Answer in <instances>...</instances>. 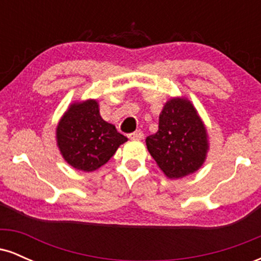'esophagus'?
Returning <instances> with one entry per match:
<instances>
[{"label":"esophagus","mask_w":261,"mask_h":261,"mask_svg":"<svg viewBox=\"0 0 261 261\" xmlns=\"http://www.w3.org/2000/svg\"><path fill=\"white\" fill-rule=\"evenodd\" d=\"M128 139H131V140H142L143 139V133L141 130L135 131V133L128 135Z\"/></svg>","instance_id":"34e87169"}]
</instances>
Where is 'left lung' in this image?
<instances>
[{
	"mask_svg": "<svg viewBox=\"0 0 261 261\" xmlns=\"http://www.w3.org/2000/svg\"><path fill=\"white\" fill-rule=\"evenodd\" d=\"M146 146L167 178H184L205 163L207 128L188 98L173 97L164 104L158 131L146 139Z\"/></svg>",
	"mask_w": 261,
	"mask_h": 261,
	"instance_id": "left-lung-1",
	"label": "left lung"
}]
</instances>
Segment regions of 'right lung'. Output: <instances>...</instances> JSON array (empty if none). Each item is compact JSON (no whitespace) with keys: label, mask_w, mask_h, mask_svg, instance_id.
I'll use <instances>...</instances> for the list:
<instances>
[{"label":"right lung","mask_w":261,"mask_h":261,"mask_svg":"<svg viewBox=\"0 0 261 261\" xmlns=\"http://www.w3.org/2000/svg\"><path fill=\"white\" fill-rule=\"evenodd\" d=\"M127 137L103 120L97 99L73 101L56 126V145L62 158L82 172H94L115 154Z\"/></svg>","instance_id":"1"}]
</instances>
